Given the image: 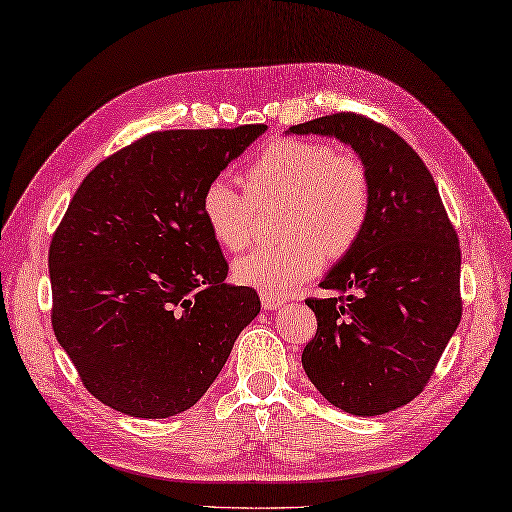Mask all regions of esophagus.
Segmentation results:
<instances>
[{
  "mask_svg": "<svg viewBox=\"0 0 512 512\" xmlns=\"http://www.w3.org/2000/svg\"><path fill=\"white\" fill-rule=\"evenodd\" d=\"M260 302H263V306H265L267 311L280 309V306L285 304V300H282V298H276V295H269V293H260Z\"/></svg>",
  "mask_w": 512,
  "mask_h": 512,
  "instance_id": "1",
  "label": "esophagus"
}]
</instances>
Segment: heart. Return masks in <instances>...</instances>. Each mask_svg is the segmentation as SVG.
<instances>
[{
	"label": "heart",
	"mask_w": 512,
	"mask_h": 512,
	"mask_svg": "<svg viewBox=\"0 0 512 512\" xmlns=\"http://www.w3.org/2000/svg\"><path fill=\"white\" fill-rule=\"evenodd\" d=\"M243 184L245 190L227 175L212 177L201 192V217L214 241L238 252L252 243L256 208L282 203L278 232L289 238L234 263L241 285L276 298H285L322 267L324 247L333 256L348 252L368 221L366 168L322 142L269 144L245 168Z\"/></svg>",
	"instance_id": "heart-1"
}]
</instances>
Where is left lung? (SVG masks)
<instances>
[{
    "instance_id": "1",
    "label": "left lung",
    "mask_w": 512,
    "mask_h": 512,
    "mask_svg": "<svg viewBox=\"0 0 512 512\" xmlns=\"http://www.w3.org/2000/svg\"><path fill=\"white\" fill-rule=\"evenodd\" d=\"M287 133L348 144L366 168V227L320 282L335 298H309L317 333L302 352L324 399L379 416L423 392L456 333L460 245L434 177L392 129L355 113L295 124Z\"/></svg>"
}]
</instances>
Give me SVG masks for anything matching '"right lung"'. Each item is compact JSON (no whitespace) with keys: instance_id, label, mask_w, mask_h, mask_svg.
<instances>
[{"instance_id":"obj_1","label":"right lung","mask_w":512,"mask_h":512,"mask_svg":"<svg viewBox=\"0 0 512 512\" xmlns=\"http://www.w3.org/2000/svg\"><path fill=\"white\" fill-rule=\"evenodd\" d=\"M265 131H157L78 186L50 245L52 326L85 388L111 410H190L260 313L254 289L225 282L201 192Z\"/></svg>"}]
</instances>
